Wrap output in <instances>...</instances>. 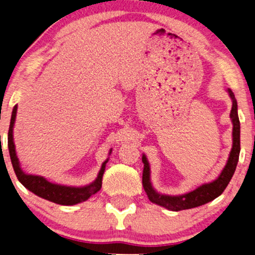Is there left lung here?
<instances>
[{
  "label": "left lung",
  "mask_w": 255,
  "mask_h": 255,
  "mask_svg": "<svg viewBox=\"0 0 255 255\" xmlns=\"http://www.w3.org/2000/svg\"><path fill=\"white\" fill-rule=\"evenodd\" d=\"M229 93L233 100L232 111H231L230 114L233 122V147L232 150H231L229 161H227L225 168H224L219 177L212 183L199 186L198 189L193 190V191L186 193L184 196L171 197L159 195V193L155 192V190L152 189L150 184V179H149V175H150L149 163L143 155L142 162H143L144 168L143 174H142V184H143V189L147 192L148 198L150 199V202L164 206V208L172 210V211H182V210H188L204 205L206 203L213 201V199L224 192V190L229 185L234 171H236L240 154V121L238 117V105H237V100L234 99V94L232 91L229 90Z\"/></svg>",
  "instance_id": "left-lung-1"
}]
</instances>
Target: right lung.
Returning <instances> with one entry per match:
<instances>
[{
  "instance_id": "obj_1",
  "label": "right lung",
  "mask_w": 255,
  "mask_h": 255,
  "mask_svg": "<svg viewBox=\"0 0 255 255\" xmlns=\"http://www.w3.org/2000/svg\"><path fill=\"white\" fill-rule=\"evenodd\" d=\"M16 111H17V106L13 107L11 120H10L9 131H8V148H9L10 159H11L13 171H15L18 181L21 182L26 189L30 190V191H32L35 195L46 199V201L53 202L56 203V204H60V205L78 204V203L86 201V199L90 198L91 196L99 191L101 188V184H103V175L105 171V165H106L107 161L105 162L103 167H101L100 172L99 175H98V178L96 181L88 186H84V188H70V186L52 184V183L47 182L45 178L39 177V176L24 174V172L21 170V168H19L18 159H17L16 151H15V144H13V141H12V127H13V122H15V118H16Z\"/></svg>"
}]
</instances>
